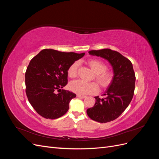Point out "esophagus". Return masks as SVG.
Wrapping results in <instances>:
<instances>
[{
    "instance_id": "1",
    "label": "esophagus",
    "mask_w": 159,
    "mask_h": 159,
    "mask_svg": "<svg viewBox=\"0 0 159 159\" xmlns=\"http://www.w3.org/2000/svg\"><path fill=\"white\" fill-rule=\"evenodd\" d=\"M77 97H78L80 98H85L86 96L85 95H79V94H78V95H77Z\"/></svg>"
}]
</instances>
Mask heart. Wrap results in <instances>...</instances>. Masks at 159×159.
Returning <instances> with one entry per match:
<instances>
[{
	"label": "heart",
	"mask_w": 159,
	"mask_h": 159,
	"mask_svg": "<svg viewBox=\"0 0 159 159\" xmlns=\"http://www.w3.org/2000/svg\"><path fill=\"white\" fill-rule=\"evenodd\" d=\"M88 65L93 71L95 79L98 81L101 87L106 88L111 83L113 80V74L111 71L106 70V65L103 61L99 60L92 59L88 61ZM79 63L75 61L72 64L68 70V75L71 78H74L78 74ZM69 88L71 91L79 95L93 94L97 92L99 89L98 84L95 82H85V81L78 80L71 81Z\"/></svg>",
	"instance_id": "heart-1"
}]
</instances>
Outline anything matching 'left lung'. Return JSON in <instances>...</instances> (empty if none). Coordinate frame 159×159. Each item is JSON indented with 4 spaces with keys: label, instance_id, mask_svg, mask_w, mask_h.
<instances>
[{
    "label": "left lung",
    "instance_id": "obj_1",
    "mask_svg": "<svg viewBox=\"0 0 159 159\" xmlns=\"http://www.w3.org/2000/svg\"><path fill=\"white\" fill-rule=\"evenodd\" d=\"M89 54L107 60L112 66L114 75L103 94L106 98L95 97V103L87 109V114L90 119L99 123L113 121L125 110L133 97L136 79L133 64L119 52L111 49L91 50Z\"/></svg>",
    "mask_w": 159,
    "mask_h": 159
}]
</instances>
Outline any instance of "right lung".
Returning a JSON list of instances; mask_svg holds the SVG:
<instances>
[{"mask_svg": "<svg viewBox=\"0 0 159 159\" xmlns=\"http://www.w3.org/2000/svg\"><path fill=\"white\" fill-rule=\"evenodd\" d=\"M85 53L44 49L30 60L25 74L26 93L36 111L46 119H57L66 113L76 95L63 89L68 84V70ZM57 90L59 93L55 92Z\"/></svg>", "mask_w": 159, "mask_h": 159, "instance_id": "right-lung-1", "label": "right lung"}]
</instances>
